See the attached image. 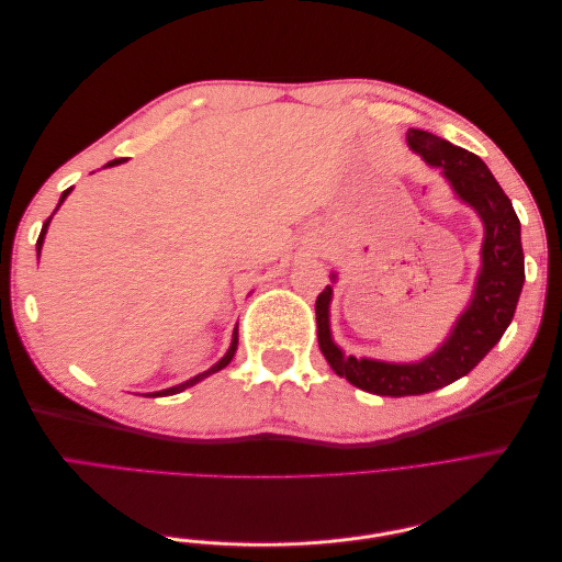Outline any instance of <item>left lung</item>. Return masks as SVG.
Segmentation results:
<instances>
[{
	"label": "left lung",
	"instance_id": "obj_1",
	"mask_svg": "<svg viewBox=\"0 0 562 562\" xmlns=\"http://www.w3.org/2000/svg\"><path fill=\"white\" fill-rule=\"evenodd\" d=\"M407 145L429 166L443 171L454 194L481 215L485 239L481 271L469 307L457 318L446 342L417 363H386L347 356L330 335V297L326 285L316 297L318 347L339 378L378 396H419L469 375L495 347L516 314L525 283L520 220L495 176L473 151L457 147L434 133L411 128ZM335 279V274H333Z\"/></svg>",
	"mask_w": 562,
	"mask_h": 562
}]
</instances>
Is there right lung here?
I'll list each match as a JSON object with an SVG mask.
<instances>
[{
  "label": "right lung",
  "mask_w": 562,
  "mask_h": 562,
  "mask_svg": "<svg viewBox=\"0 0 562 562\" xmlns=\"http://www.w3.org/2000/svg\"><path fill=\"white\" fill-rule=\"evenodd\" d=\"M124 159H114V161H110L108 166H116V164H122ZM72 192V187L70 190H65L63 192V196H60V201H58V206H56V211L60 209V203L67 199V194ZM54 217V215H50ZM50 217L46 220L44 223V227H42V234H40V239H37V258H40V252H42V244H44V234H46V227H48V223H50ZM236 345H239V326L234 328V335H232V345H229V349H227V353L223 356V359H220L213 368H209L206 372H201V375H196V378H192V380H187V382H182V384H178V386H171V389H164V391H155V394H147V396H173V394H180V391H184L187 386H194L196 382H201L203 378H209V375H213V372H217V370H223L225 366H229V361L234 359V351H236Z\"/></svg>",
  "instance_id": "right-lung-1"
}]
</instances>
